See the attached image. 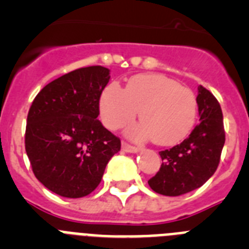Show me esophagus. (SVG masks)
Listing matches in <instances>:
<instances>
[{
  "label": "esophagus",
  "mask_w": 249,
  "mask_h": 249,
  "mask_svg": "<svg viewBox=\"0 0 249 249\" xmlns=\"http://www.w3.org/2000/svg\"><path fill=\"white\" fill-rule=\"evenodd\" d=\"M122 149L124 152H128V153H137V152L140 151L138 147L131 146V144H128L127 142H122Z\"/></svg>",
  "instance_id": "1"
}]
</instances>
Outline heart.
<instances>
[{"label":"heart","instance_id":"heart-1","mask_svg":"<svg viewBox=\"0 0 249 249\" xmlns=\"http://www.w3.org/2000/svg\"><path fill=\"white\" fill-rule=\"evenodd\" d=\"M142 122L131 126L127 135L133 140L155 138L160 146H173L190 135L197 116V100L190 89L158 73L132 77L123 89L109 83L100 98L103 123L117 129L137 116Z\"/></svg>","mask_w":249,"mask_h":249}]
</instances>
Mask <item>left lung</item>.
Masks as SVG:
<instances>
[{
  "mask_svg": "<svg viewBox=\"0 0 249 249\" xmlns=\"http://www.w3.org/2000/svg\"><path fill=\"white\" fill-rule=\"evenodd\" d=\"M197 105L201 122L183 142L160 152V168L148 181L156 193L176 197L197 190L218 167L226 141L221 106L203 86L198 87Z\"/></svg>",
  "mask_w": 249,
  "mask_h": 249,
  "instance_id": "left-lung-1",
  "label": "left lung"
}]
</instances>
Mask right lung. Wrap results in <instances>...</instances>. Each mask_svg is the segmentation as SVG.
<instances>
[{
  "label": "right lung",
  "instance_id": "add662e5",
  "mask_svg": "<svg viewBox=\"0 0 249 249\" xmlns=\"http://www.w3.org/2000/svg\"><path fill=\"white\" fill-rule=\"evenodd\" d=\"M109 70L89 66L45 86L28 111L25 147L35 176L67 198L93 192L121 140L97 120Z\"/></svg>",
  "mask_w": 249,
  "mask_h": 249
}]
</instances>
